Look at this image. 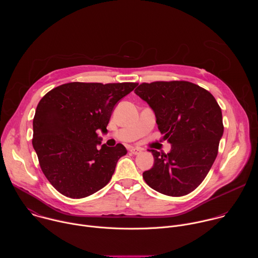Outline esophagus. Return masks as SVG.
<instances>
[{
	"label": "esophagus",
	"mask_w": 258,
	"mask_h": 258,
	"mask_svg": "<svg viewBox=\"0 0 258 258\" xmlns=\"http://www.w3.org/2000/svg\"><path fill=\"white\" fill-rule=\"evenodd\" d=\"M134 155H138V154H140V153H142V149L141 148H132L131 150H130Z\"/></svg>",
	"instance_id": "34e87169"
}]
</instances>
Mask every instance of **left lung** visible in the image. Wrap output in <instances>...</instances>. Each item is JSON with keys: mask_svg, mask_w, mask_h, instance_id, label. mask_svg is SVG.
I'll list each match as a JSON object with an SVG mask.
<instances>
[{"mask_svg": "<svg viewBox=\"0 0 258 258\" xmlns=\"http://www.w3.org/2000/svg\"><path fill=\"white\" fill-rule=\"evenodd\" d=\"M155 113L169 153L154 157L143 177L153 190L172 197L194 191L210 170L224 134L222 109L203 88L183 81L142 84L135 90Z\"/></svg>", "mask_w": 258, "mask_h": 258, "instance_id": "1", "label": "left lung"}]
</instances>
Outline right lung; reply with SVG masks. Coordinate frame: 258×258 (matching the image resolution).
I'll list each match as a JSON object with an SVG mask.
<instances>
[{
    "label": "right lung",
    "mask_w": 258,
    "mask_h": 258,
    "mask_svg": "<svg viewBox=\"0 0 258 258\" xmlns=\"http://www.w3.org/2000/svg\"><path fill=\"white\" fill-rule=\"evenodd\" d=\"M138 84L69 83L47 93L35 110L32 146L41 168L62 195L80 199L105 187L127 153L122 144H101L98 132L119 100Z\"/></svg>",
    "instance_id": "1"
}]
</instances>
